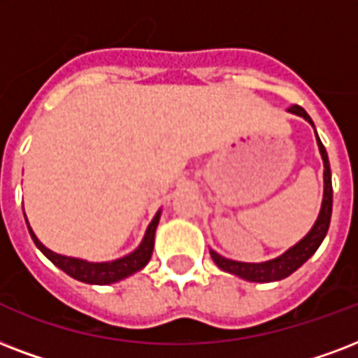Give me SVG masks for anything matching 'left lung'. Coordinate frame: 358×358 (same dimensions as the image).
<instances>
[{
	"instance_id": "1",
	"label": "left lung",
	"mask_w": 358,
	"mask_h": 358,
	"mask_svg": "<svg viewBox=\"0 0 358 358\" xmlns=\"http://www.w3.org/2000/svg\"><path fill=\"white\" fill-rule=\"evenodd\" d=\"M287 112L295 113V115H301L308 121L312 127V119L304 108L293 104ZM315 130V129H314ZM315 140H317V148H320L321 159H323V201H321V210L320 217L315 220V224L312 226L308 234L304 235L303 239L299 241L297 245L292 246L289 250H285L282 256L274 257V259H268V262L263 263H243V262H234V259H228V257L220 256L215 250H210V257L213 262L217 263L218 267L226 271L229 274H235L243 280H248V282H276V280L287 278L289 274L295 273L303 263H306L310 257L314 256V252L320 248V245L325 239L327 231H329V224H331V215H332V181H331V164H329V157H327V151L321 143L320 136L315 132Z\"/></svg>"
}]
</instances>
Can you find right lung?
I'll return each mask as SVG.
<instances>
[{
  "label": "right lung",
  "instance_id": "obj_1",
  "mask_svg": "<svg viewBox=\"0 0 358 358\" xmlns=\"http://www.w3.org/2000/svg\"><path fill=\"white\" fill-rule=\"evenodd\" d=\"M159 220H160V210L155 215V218L151 220V224H149L148 231H145V235H143V241H141L140 246H138L134 252H130L129 256L113 259V262H102V263L85 262V259H78V257H69V256H61V254H55V252L46 248V246L37 239V235L33 234V229L29 228V226H27V229H29V235H31L33 243L37 245L38 250L43 252L44 256L48 257L55 267H59L63 273H66L69 276H73L74 280L85 282V284L106 285V284H113V282H119V280L127 278V276L138 273L140 268H143L145 265H148L149 259H151V254H153L155 231H157Z\"/></svg>",
  "mask_w": 358,
  "mask_h": 358
}]
</instances>
